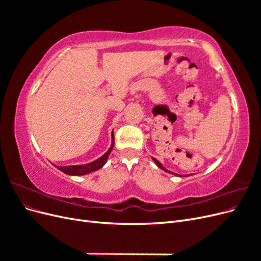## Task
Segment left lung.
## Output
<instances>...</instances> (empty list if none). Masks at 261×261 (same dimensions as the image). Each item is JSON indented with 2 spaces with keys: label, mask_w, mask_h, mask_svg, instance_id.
<instances>
[{
  "label": "left lung",
  "mask_w": 261,
  "mask_h": 261,
  "mask_svg": "<svg viewBox=\"0 0 261 261\" xmlns=\"http://www.w3.org/2000/svg\"><path fill=\"white\" fill-rule=\"evenodd\" d=\"M152 159H153V161H154V162H155V164H156V165H158V167H159V168H160V169H162V170H163V171H165V172H169V173H171V174H174V175H175V174H176V173H172V172H171V171H168V170H167V169H164V168H163V167H162V164H161V163H160V162H159V161H158V160H156V159H154V158H152ZM176 175H177V174H176ZM178 176H179V175H178Z\"/></svg>",
  "instance_id": "8db88e82"
}]
</instances>
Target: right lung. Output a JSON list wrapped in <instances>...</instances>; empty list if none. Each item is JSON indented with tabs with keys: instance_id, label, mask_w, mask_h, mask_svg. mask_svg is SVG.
Wrapping results in <instances>:
<instances>
[{
	"instance_id": "right-lung-1",
	"label": "right lung",
	"mask_w": 261,
	"mask_h": 261,
	"mask_svg": "<svg viewBox=\"0 0 261 261\" xmlns=\"http://www.w3.org/2000/svg\"><path fill=\"white\" fill-rule=\"evenodd\" d=\"M112 138H113V141H112L111 147H110L108 151L103 155L100 156L99 159L94 160L88 164H85V165H67V167H57V168L68 175H85V174H88V173H91L93 171H97V170L101 169L106 164V162L108 160V156L110 153H111L112 149H113V146H114L113 133H112Z\"/></svg>"
}]
</instances>
